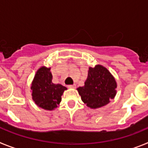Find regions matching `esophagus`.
<instances>
[{"mask_svg":"<svg viewBox=\"0 0 148 148\" xmlns=\"http://www.w3.org/2000/svg\"><path fill=\"white\" fill-rule=\"evenodd\" d=\"M69 88H75V84H70V85H68Z\"/></svg>","mask_w":148,"mask_h":148,"instance_id":"34e87169","label":"esophagus"}]
</instances>
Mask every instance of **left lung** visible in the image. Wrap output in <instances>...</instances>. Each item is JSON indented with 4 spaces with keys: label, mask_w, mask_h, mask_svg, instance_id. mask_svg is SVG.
<instances>
[{
    "label": "left lung",
    "mask_w": 148,
    "mask_h": 148,
    "mask_svg": "<svg viewBox=\"0 0 148 148\" xmlns=\"http://www.w3.org/2000/svg\"><path fill=\"white\" fill-rule=\"evenodd\" d=\"M116 82L109 71L101 65L89 68L87 78L84 87L77 90L83 102L90 108L106 105L116 95Z\"/></svg>",
    "instance_id": "left-lung-1"
}]
</instances>
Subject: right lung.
Listing matches in <instances>:
<instances>
[{
  "label": "right lung",
  "instance_id": "1",
  "mask_svg": "<svg viewBox=\"0 0 148 148\" xmlns=\"http://www.w3.org/2000/svg\"><path fill=\"white\" fill-rule=\"evenodd\" d=\"M53 75L50 68L40 67L34 77L31 89L32 99L40 108L44 110H53L61 102V95L66 88L61 84L52 82Z\"/></svg>",
  "mask_w": 148,
  "mask_h": 148
}]
</instances>
